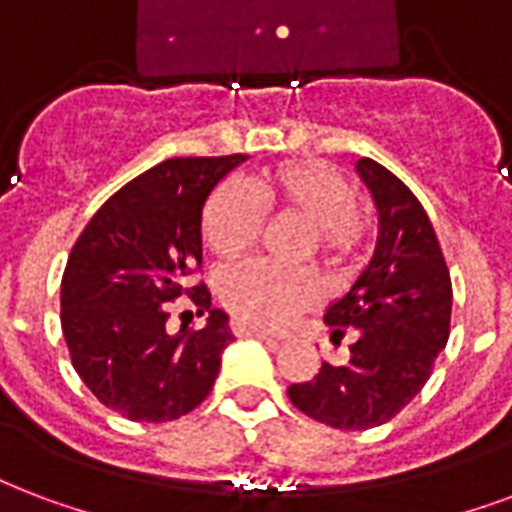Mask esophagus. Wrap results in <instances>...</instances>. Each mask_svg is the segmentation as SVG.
I'll return each mask as SVG.
<instances>
[{"mask_svg":"<svg viewBox=\"0 0 512 512\" xmlns=\"http://www.w3.org/2000/svg\"><path fill=\"white\" fill-rule=\"evenodd\" d=\"M230 331L236 333V336H255V339H263V342H268V344H279L274 339V336H271V333H266V331H260V328H252V325H244V323H230Z\"/></svg>","mask_w":512,"mask_h":512,"instance_id":"34e87169","label":"esophagus"}]
</instances>
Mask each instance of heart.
<instances>
[{"label": "heart", "mask_w": 512, "mask_h": 512, "mask_svg": "<svg viewBox=\"0 0 512 512\" xmlns=\"http://www.w3.org/2000/svg\"><path fill=\"white\" fill-rule=\"evenodd\" d=\"M263 214L304 222V255L333 271L358 257L369 230L350 181L325 162L306 160L263 170L244 187L227 181L214 189L203 208V241L222 260H236L260 238ZM217 295L238 323L268 331L285 328L317 298L306 276L263 263L222 271Z\"/></svg>", "instance_id": "obj_1"}]
</instances>
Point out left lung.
I'll return each instance as SVG.
<instances>
[{
    "label": "left lung",
    "mask_w": 512,
    "mask_h": 512,
    "mask_svg": "<svg viewBox=\"0 0 512 512\" xmlns=\"http://www.w3.org/2000/svg\"><path fill=\"white\" fill-rule=\"evenodd\" d=\"M358 173L380 211V236L369 266L325 309L331 342L352 336L350 358L323 361L314 380L287 388L295 410L342 431L382 426L418 396L448 344L453 306L450 271L420 200L369 157Z\"/></svg>",
    "instance_id": "left-lung-1"
}]
</instances>
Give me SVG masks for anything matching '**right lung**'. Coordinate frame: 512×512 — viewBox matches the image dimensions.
<instances>
[{
  "label": "right lung",
  "instance_id": "right-lung-1",
  "mask_svg": "<svg viewBox=\"0 0 512 512\" xmlns=\"http://www.w3.org/2000/svg\"><path fill=\"white\" fill-rule=\"evenodd\" d=\"M230 157H173L111 195L89 219L62 276V333L83 385L121 418L165 423L206 399L233 333L211 309L200 217L211 189L241 165ZM189 294L208 313L198 332L170 334L167 304Z\"/></svg>",
  "mask_w": 512,
  "mask_h": 512
}]
</instances>
